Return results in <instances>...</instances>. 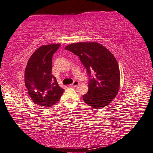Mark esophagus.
<instances>
[{
    "instance_id": "1",
    "label": "esophagus",
    "mask_w": 153,
    "mask_h": 153,
    "mask_svg": "<svg viewBox=\"0 0 153 153\" xmlns=\"http://www.w3.org/2000/svg\"><path fill=\"white\" fill-rule=\"evenodd\" d=\"M78 85H79V82H77V81H74V82L71 83V84H70V85L72 87H76Z\"/></svg>"
}]
</instances>
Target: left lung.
I'll return each instance as SVG.
<instances>
[{"label": "left lung", "mask_w": 153, "mask_h": 153, "mask_svg": "<svg viewBox=\"0 0 153 153\" xmlns=\"http://www.w3.org/2000/svg\"><path fill=\"white\" fill-rule=\"evenodd\" d=\"M65 50L78 56L88 72L89 89L83 95L85 103L97 109L107 106L116 97L120 85V71L114 56L97 42L71 44ZM91 72L94 77H91Z\"/></svg>", "instance_id": "8db88e82"}]
</instances>
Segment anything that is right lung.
<instances>
[{
    "label": "right lung",
    "instance_id": "obj_1",
    "mask_svg": "<svg viewBox=\"0 0 153 153\" xmlns=\"http://www.w3.org/2000/svg\"><path fill=\"white\" fill-rule=\"evenodd\" d=\"M59 46V44H54L38 48L29 58L25 69V85L30 97L43 108L58 102L64 91L52 74V56Z\"/></svg>",
    "mask_w": 153,
    "mask_h": 153
}]
</instances>
